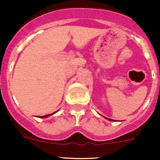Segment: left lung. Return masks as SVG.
<instances>
[{
  "label": "left lung",
  "instance_id": "8db88e82",
  "mask_svg": "<svg viewBox=\"0 0 160 160\" xmlns=\"http://www.w3.org/2000/svg\"><path fill=\"white\" fill-rule=\"evenodd\" d=\"M105 118V117H104ZM106 119H108V120H109V121H111V122H115V120H113V119H110V118H105Z\"/></svg>",
  "mask_w": 160,
  "mask_h": 160
}]
</instances>
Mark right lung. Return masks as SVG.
Segmentation results:
<instances>
[{
  "mask_svg": "<svg viewBox=\"0 0 160 160\" xmlns=\"http://www.w3.org/2000/svg\"><path fill=\"white\" fill-rule=\"evenodd\" d=\"M57 112V111H56V112H54V113H52V114H46V115H44V116H41V117H38V118H47V117H49V116H50V115H52L53 114H55V113H56Z\"/></svg>",
  "mask_w": 160,
  "mask_h": 160,
  "instance_id": "add662e5",
  "label": "right lung"
}]
</instances>
